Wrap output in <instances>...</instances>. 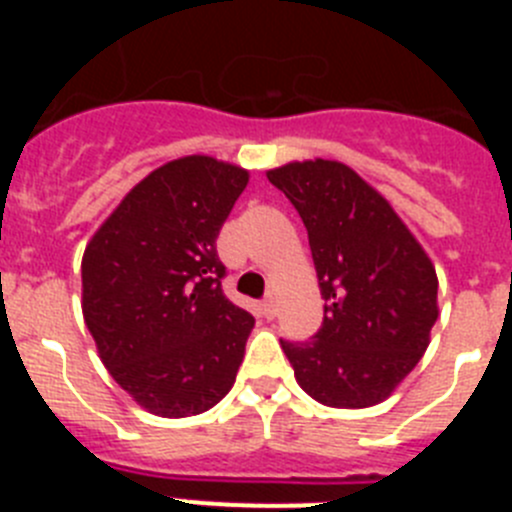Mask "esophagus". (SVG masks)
<instances>
[{"label":"esophagus","mask_w":512,"mask_h":512,"mask_svg":"<svg viewBox=\"0 0 512 512\" xmlns=\"http://www.w3.org/2000/svg\"><path fill=\"white\" fill-rule=\"evenodd\" d=\"M261 310H264V315H266V318H269V320L277 318V297H274V295L266 297V300L261 302Z\"/></svg>","instance_id":"1"}]
</instances>
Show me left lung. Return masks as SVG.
<instances>
[{"mask_svg":"<svg viewBox=\"0 0 512 512\" xmlns=\"http://www.w3.org/2000/svg\"><path fill=\"white\" fill-rule=\"evenodd\" d=\"M307 228L325 300L312 341H282L302 390L328 408H372L408 377L438 318L436 266L351 166L328 158L266 171Z\"/></svg>","mask_w":512,"mask_h":512,"instance_id":"left-lung-1","label":"left lung"}]
</instances>
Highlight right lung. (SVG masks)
Masks as SVG:
<instances>
[{
  "label": "right lung",
  "instance_id": "1",
  "mask_svg": "<svg viewBox=\"0 0 512 512\" xmlns=\"http://www.w3.org/2000/svg\"><path fill=\"white\" fill-rule=\"evenodd\" d=\"M246 184L228 161L174 158L84 248V323L107 372L148 413L200 415L233 387L253 315L223 295L215 241Z\"/></svg>",
  "mask_w": 512,
  "mask_h": 512
}]
</instances>
